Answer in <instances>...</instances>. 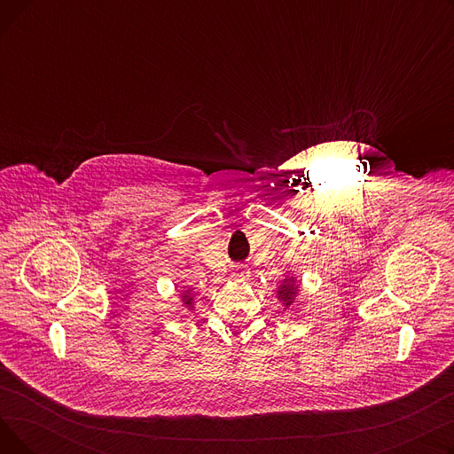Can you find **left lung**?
Listing matches in <instances>:
<instances>
[{"mask_svg":"<svg viewBox=\"0 0 454 454\" xmlns=\"http://www.w3.org/2000/svg\"><path fill=\"white\" fill-rule=\"evenodd\" d=\"M296 291H298V285L293 281V278L285 279L283 285L279 287V291H278V298L283 300L285 305H291L294 296H296Z\"/></svg>","mask_w":454,"mask_h":454,"instance_id":"left-lung-1","label":"left lung"}]
</instances>
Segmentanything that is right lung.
Listing matches in <instances>:
<instances>
[{
    "label": "right lung",
    "mask_w": 454,
    "mask_h": 454,
    "mask_svg": "<svg viewBox=\"0 0 454 454\" xmlns=\"http://www.w3.org/2000/svg\"><path fill=\"white\" fill-rule=\"evenodd\" d=\"M185 293H187V291H185ZM191 300H193V298H191V296H187V294L184 296V303H187V305H189V303H191ZM189 307H191V305H189Z\"/></svg>",
    "instance_id": "add662e5"
}]
</instances>
